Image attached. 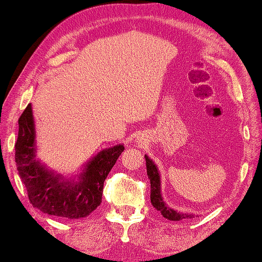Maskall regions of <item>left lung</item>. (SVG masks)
I'll return each instance as SVG.
<instances>
[{
	"instance_id": "obj_1",
	"label": "left lung",
	"mask_w": 262,
	"mask_h": 262,
	"mask_svg": "<svg viewBox=\"0 0 262 262\" xmlns=\"http://www.w3.org/2000/svg\"><path fill=\"white\" fill-rule=\"evenodd\" d=\"M145 162H146V173H148V178L150 179V200H151L152 206L155 207L157 211H160L161 214L164 218L169 221H181V220H188V218H193L192 213H182L178 212L170 207H168L164 204L162 195H161V181H160V174L157 170V167L148 156L145 155Z\"/></svg>"
}]
</instances>
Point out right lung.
I'll return each instance as SVG.
<instances>
[{
  "label": "right lung",
  "instance_id": "add662e5",
  "mask_svg": "<svg viewBox=\"0 0 262 262\" xmlns=\"http://www.w3.org/2000/svg\"><path fill=\"white\" fill-rule=\"evenodd\" d=\"M124 149L119 144L102 150L89 161L76 181L67 180L37 159L31 103L19 118L15 143L17 171L32 205L51 216L77 220L92 213L101 204L103 182Z\"/></svg>",
  "mask_w": 262,
  "mask_h": 262
}]
</instances>
